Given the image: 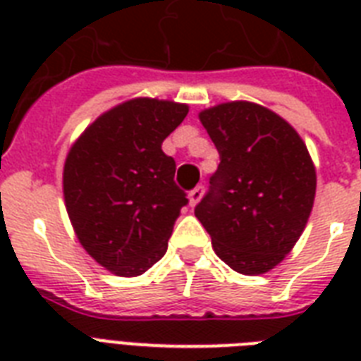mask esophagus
I'll list each match as a JSON object with an SVG mask.
<instances>
[{"label": "esophagus", "instance_id": "1", "mask_svg": "<svg viewBox=\"0 0 361 361\" xmlns=\"http://www.w3.org/2000/svg\"><path fill=\"white\" fill-rule=\"evenodd\" d=\"M202 195H204V187L202 185L195 187V189H192V191L189 192V204H191V206H197V204L200 202V198H202Z\"/></svg>", "mask_w": 361, "mask_h": 361}]
</instances>
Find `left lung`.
I'll use <instances>...</instances> for the list:
<instances>
[{
    "instance_id": "8db88e82",
    "label": "left lung",
    "mask_w": 361,
    "mask_h": 361,
    "mask_svg": "<svg viewBox=\"0 0 361 361\" xmlns=\"http://www.w3.org/2000/svg\"><path fill=\"white\" fill-rule=\"evenodd\" d=\"M198 120L221 163L195 215L234 271L268 274L294 249L313 209L317 170L307 146L288 121L251 101L215 104Z\"/></svg>"
}]
</instances>
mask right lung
<instances>
[{"label":"right lung","instance_id":"1","mask_svg":"<svg viewBox=\"0 0 361 361\" xmlns=\"http://www.w3.org/2000/svg\"><path fill=\"white\" fill-rule=\"evenodd\" d=\"M189 106L135 97L116 104L73 142L63 164V200L90 257L120 277H136L163 258L185 192L163 140Z\"/></svg>","mask_w":361,"mask_h":361}]
</instances>
